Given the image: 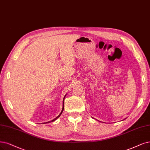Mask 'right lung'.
<instances>
[{
    "mask_svg": "<svg viewBox=\"0 0 150 150\" xmlns=\"http://www.w3.org/2000/svg\"><path fill=\"white\" fill-rule=\"evenodd\" d=\"M66 96V95H65ZM65 96H64V99H63V107H62V111H61V112L60 113V114L57 116V117H55L54 119H53V120H51V121H49V122H47L46 123H44V124H47V123H49V122H54V121H55V120H56L58 117H60V115H61V114H62V112H63V110H64V99H65Z\"/></svg>",
    "mask_w": 150,
    "mask_h": 150,
    "instance_id": "right-lung-1",
    "label": "right lung"
}]
</instances>
